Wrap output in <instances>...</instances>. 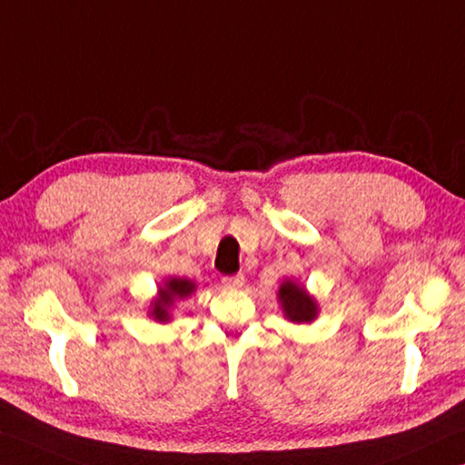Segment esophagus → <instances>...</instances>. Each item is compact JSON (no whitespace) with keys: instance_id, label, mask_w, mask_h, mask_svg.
I'll list each match as a JSON object with an SVG mask.
<instances>
[{"instance_id":"1","label":"esophagus","mask_w":465,"mask_h":465,"mask_svg":"<svg viewBox=\"0 0 465 465\" xmlns=\"http://www.w3.org/2000/svg\"><path fill=\"white\" fill-rule=\"evenodd\" d=\"M222 282L227 289H240L243 285V274H230V277H223Z\"/></svg>"}]
</instances>
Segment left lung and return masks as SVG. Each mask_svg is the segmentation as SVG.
<instances>
[{"instance_id":"1","label":"left lung","mask_w":465,"mask_h":465,"mask_svg":"<svg viewBox=\"0 0 465 465\" xmlns=\"http://www.w3.org/2000/svg\"><path fill=\"white\" fill-rule=\"evenodd\" d=\"M279 299L287 320L302 324V322H312L316 318V302L305 293L303 287L295 285V282H282L279 289Z\"/></svg>"}]
</instances>
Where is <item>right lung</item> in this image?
Instances as JSON below:
<instances>
[{"label":"right lung","instance_id":"add662e5","mask_svg":"<svg viewBox=\"0 0 465 465\" xmlns=\"http://www.w3.org/2000/svg\"><path fill=\"white\" fill-rule=\"evenodd\" d=\"M194 291V282L186 279H170L166 287L160 289V299H155L152 305V318L157 322H168L170 320V308L174 305L176 299H184Z\"/></svg>","mask_w":465,"mask_h":465}]
</instances>
